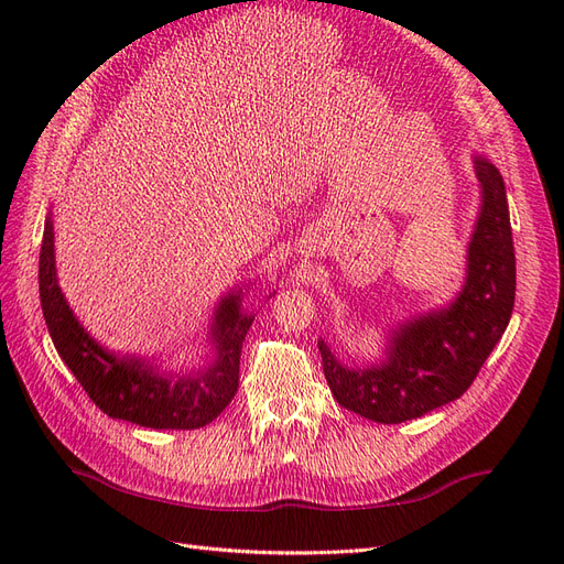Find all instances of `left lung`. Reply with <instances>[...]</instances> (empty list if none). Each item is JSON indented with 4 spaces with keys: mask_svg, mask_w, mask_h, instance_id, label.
I'll use <instances>...</instances> for the list:
<instances>
[{
    "mask_svg": "<svg viewBox=\"0 0 564 564\" xmlns=\"http://www.w3.org/2000/svg\"><path fill=\"white\" fill-rule=\"evenodd\" d=\"M482 209L468 245V275L440 311L392 332L386 360L340 365L319 338L324 377L340 406L377 423H402L458 400L503 336L516 303V249L499 169L475 158Z\"/></svg>",
    "mask_w": 564,
    "mask_h": 564,
    "instance_id": "left-lung-1",
    "label": "left lung"
}]
</instances>
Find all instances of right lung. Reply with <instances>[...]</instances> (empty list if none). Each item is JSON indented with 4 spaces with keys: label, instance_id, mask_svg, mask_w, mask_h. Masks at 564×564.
<instances>
[{
    "label": "right lung",
    "instance_id": "add662e5",
    "mask_svg": "<svg viewBox=\"0 0 564 564\" xmlns=\"http://www.w3.org/2000/svg\"><path fill=\"white\" fill-rule=\"evenodd\" d=\"M40 299L61 360L100 412L143 429L195 431L212 423L240 386L242 340L253 317L242 313V289L220 299L212 338L216 355L195 371L166 373L141 357H117L84 332L56 280L54 224L46 218L40 251Z\"/></svg>",
    "mask_w": 564,
    "mask_h": 564
}]
</instances>
